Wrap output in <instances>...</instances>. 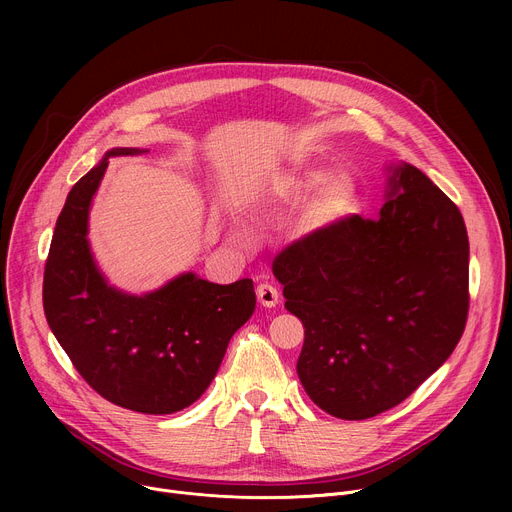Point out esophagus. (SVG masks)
Here are the masks:
<instances>
[{
	"label": "esophagus",
	"mask_w": 512,
	"mask_h": 512,
	"mask_svg": "<svg viewBox=\"0 0 512 512\" xmlns=\"http://www.w3.org/2000/svg\"><path fill=\"white\" fill-rule=\"evenodd\" d=\"M257 300H259V304L265 306V308L277 306V302H279V291H277V287L271 285V283H259V285H257Z\"/></svg>",
	"instance_id": "obj_1"
}]
</instances>
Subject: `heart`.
<instances>
[{
  "mask_svg": "<svg viewBox=\"0 0 512 512\" xmlns=\"http://www.w3.org/2000/svg\"><path fill=\"white\" fill-rule=\"evenodd\" d=\"M285 188L304 196L318 194L324 189L316 204V212L322 216V221H336V218L350 214L356 206V188L352 180L346 176H336L332 180V172L326 168H306L291 176L285 182Z\"/></svg>",
  "mask_w": 512,
  "mask_h": 512,
  "instance_id": "heart-1",
  "label": "heart"
}]
</instances>
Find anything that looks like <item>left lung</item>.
<instances>
[{"instance_id":"8db88e82","label":"left lung","mask_w":512,"mask_h":512,"mask_svg":"<svg viewBox=\"0 0 512 512\" xmlns=\"http://www.w3.org/2000/svg\"><path fill=\"white\" fill-rule=\"evenodd\" d=\"M470 245L458 206L411 164L389 168L377 218L358 214L273 261L285 308L306 328L298 377L338 419L405 401L462 338Z\"/></svg>"}]
</instances>
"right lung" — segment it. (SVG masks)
Here are the masks:
<instances>
[{
    "instance_id": "obj_1",
    "label": "right lung",
    "mask_w": 512,
    "mask_h": 512,
    "mask_svg": "<svg viewBox=\"0 0 512 512\" xmlns=\"http://www.w3.org/2000/svg\"><path fill=\"white\" fill-rule=\"evenodd\" d=\"M115 148L66 196L46 269L44 314L52 334L81 377L107 401L148 415L192 405L212 383L233 334L255 310L251 279L229 285L182 273L164 287L131 296L99 271L89 210Z\"/></svg>"
}]
</instances>
